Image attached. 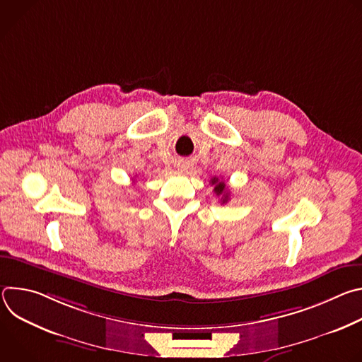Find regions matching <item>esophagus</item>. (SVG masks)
<instances>
[{
	"label": "esophagus",
	"mask_w": 362,
	"mask_h": 362,
	"mask_svg": "<svg viewBox=\"0 0 362 362\" xmlns=\"http://www.w3.org/2000/svg\"><path fill=\"white\" fill-rule=\"evenodd\" d=\"M177 168H179L180 170H186L189 166H187V163H179V165H177Z\"/></svg>",
	"instance_id": "esophagus-1"
}]
</instances>
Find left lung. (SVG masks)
Masks as SVG:
<instances>
[{
  "mask_svg": "<svg viewBox=\"0 0 362 362\" xmlns=\"http://www.w3.org/2000/svg\"><path fill=\"white\" fill-rule=\"evenodd\" d=\"M211 183L215 186L214 192L216 193V196H221V202L222 203H226L229 200V192H228V187H226V183L219 180L218 177H214L211 179Z\"/></svg>",
  "mask_w": 362,
  "mask_h": 362,
  "instance_id": "left-lung-1",
  "label": "left lung"
}]
</instances>
